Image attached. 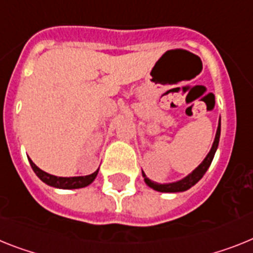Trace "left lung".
I'll return each mask as SVG.
<instances>
[{"mask_svg":"<svg viewBox=\"0 0 253 253\" xmlns=\"http://www.w3.org/2000/svg\"><path fill=\"white\" fill-rule=\"evenodd\" d=\"M220 131H221V123L218 122V127H217V131H216V136L215 140H213V144H212V148L210 150V153L207 154L205 159H203V162L199 165L197 169L193 171L192 173H189L186 177L184 179L179 180V181L176 182H169V184H158V182H154L152 180H149L148 177L145 176V173L143 172V177H144V181L145 184L149 188L154 189L157 192H162V193H177V192H185L188 189L192 188L193 185H195L199 180L202 179L203 175L206 173V171L209 169L210 165H211L212 159L215 157V153L216 149H217L218 146V140H220Z\"/></svg>","mask_w":253,"mask_h":253,"instance_id":"obj_1","label":"left lung"}]
</instances>
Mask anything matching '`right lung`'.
<instances>
[{
  "label": "right lung",
  "instance_id": "right-lung-1",
  "mask_svg": "<svg viewBox=\"0 0 253 253\" xmlns=\"http://www.w3.org/2000/svg\"><path fill=\"white\" fill-rule=\"evenodd\" d=\"M29 163H31L32 169L35 171L36 175L50 186H54V188L59 189H80L84 188V186L90 185L91 182L94 181L95 177H96L99 169H96L94 173L87 176H76V177H58V176L50 175V173L44 172L41 169H38L35 163L32 162V159H29Z\"/></svg>",
  "mask_w": 253,
  "mask_h": 253
}]
</instances>
